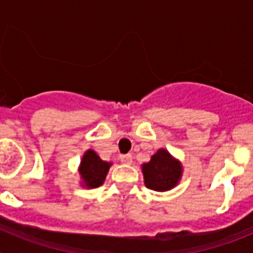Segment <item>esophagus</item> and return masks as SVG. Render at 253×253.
<instances>
[{
    "label": "esophagus",
    "mask_w": 253,
    "mask_h": 253,
    "mask_svg": "<svg viewBox=\"0 0 253 253\" xmlns=\"http://www.w3.org/2000/svg\"><path fill=\"white\" fill-rule=\"evenodd\" d=\"M120 162L123 165H130L133 162V158H131V154H122L120 156Z\"/></svg>",
    "instance_id": "1"
}]
</instances>
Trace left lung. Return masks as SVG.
I'll return each instance as SVG.
<instances>
[{"instance_id":"8db88e82","label":"left lung","mask_w":253,"mask_h":253,"mask_svg":"<svg viewBox=\"0 0 253 253\" xmlns=\"http://www.w3.org/2000/svg\"><path fill=\"white\" fill-rule=\"evenodd\" d=\"M144 184L154 191H166L176 186L182 169L178 161L171 157L166 149H160L153 154L148 163L142 166Z\"/></svg>"}]
</instances>
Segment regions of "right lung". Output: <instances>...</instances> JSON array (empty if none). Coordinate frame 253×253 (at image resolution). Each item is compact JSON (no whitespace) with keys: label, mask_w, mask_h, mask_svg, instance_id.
<instances>
[{"label":"right lung","mask_w":253,"mask_h":253,"mask_svg":"<svg viewBox=\"0 0 253 253\" xmlns=\"http://www.w3.org/2000/svg\"><path fill=\"white\" fill-rule=\"evenodd\" d=\"M111 163L100 160V157L93 151H87L81 161L80 173L82 176L84 186L99 187L102 185L106 173L110 169Z\"/></svg>","instance_id":"add662e5"}]
</instances>
